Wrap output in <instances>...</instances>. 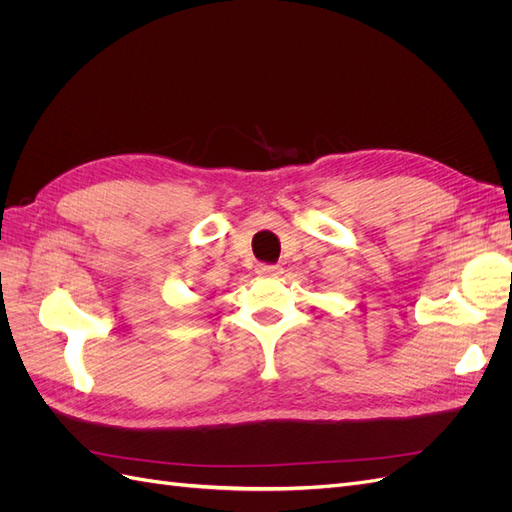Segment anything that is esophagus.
<instances>
[{
	"label": "esophagus",
	"instance_id": "34e87169",
	"mask_svg": "<svg viewBox=\"0 0 512 512\" xmlns=\"http://www.w3.org/2000/svg\"><path fill=\"white\" fill-rule=\"evenodd\" d=\"M256 273L262 277H277L282 273V267L269 265V262H260V265H256Z\"/></svg>",
	"mask_w": 512,
	"mask_h": 512
}]
</instances>
